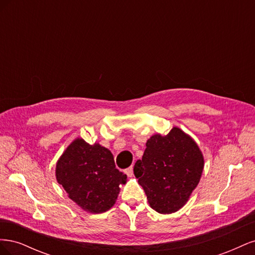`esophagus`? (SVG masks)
Returning <instances> with one entry per match:
<instances>
[{
	"mask_svg": "<svg viewBox=\"0 0 255 255\" xmlns=\"http://www.w3.org/2000/svg\"><path fill=\"white\" fill-rule=\"evenodd\" d=\"M133 166H130V167H128V168H127L126 169V173H127V175L128 176H133L134 175V171H133Z\"/></svg>",
	"mask_w": 255,
	"mask_h": 255,
	"instance_id": "esophagus-1",
	"label": "esophagus"
}]
</instances>
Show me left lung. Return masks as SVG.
Segmentation results:
<instances>
[{"instance_id":"left-lung-1","label":"left lung","mask_w":255,"mask_h":255,"mask_svg":"<svg viewBox=\"0 0 255 255\" xmlns=\"http://www.w3.org/2000/svg\"><path fill=\"white\" fill-rule=\"evenodd\" d=\"M145 145L142 158L135 163L134 174L150 206L160 214L179 211L201 177V151L179 128L166 136L153 135Z\"/></svg>"}]
</instances>
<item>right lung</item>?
I'll return each instance as SVG.
<instances>
[{"label": "right lung", "mask_w": 255, "mask_h": 255, "mask_svg": "<svg viewBox=\"0 0 255 255\" xmlns=\"http://www.w3.org/2000/svg\"><path fill=\"white\" fill-rule=\"evenodd\" d=\"M56 179L84 211L100 214L115 204L127 174L116 168L110 150L78 138L57 161Z\"/></svg>", "instance_id": "obj_1"}]
</instances>
